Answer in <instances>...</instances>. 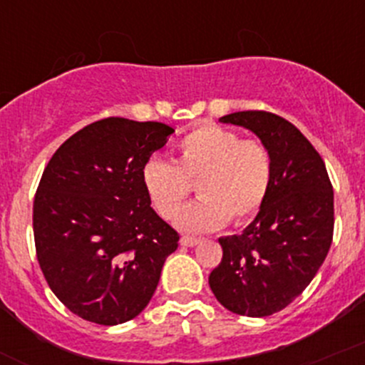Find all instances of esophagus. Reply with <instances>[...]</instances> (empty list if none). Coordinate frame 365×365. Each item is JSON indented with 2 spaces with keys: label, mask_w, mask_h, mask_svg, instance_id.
Masks as SVG:
<instances>
[{
  "label": "esophagus",
  "mask_w": 365,
  "mask_h": 365,
  "mask_svg": "<svg viewBox=\"0 0 365 365\" xmlns=\"http://www.w3.org/2000/svg\"><path fill=\"white\" fill-rule=\"evenodd\" d=\"M198 242H200V239H198V237H191V235H182V237H181L182 246L193 247V246H197Z\"/></svg>",
  "instance_id": "1"
}]
</instances>
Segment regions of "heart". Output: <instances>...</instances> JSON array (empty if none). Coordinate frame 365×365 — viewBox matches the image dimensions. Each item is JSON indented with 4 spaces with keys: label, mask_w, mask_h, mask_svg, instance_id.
<instances>
[{
    "label": "heart",
    "mask_w": 365,
    "mask_h": 365,
    "mask_svg": "<svg viewBox=\"0 0 365 365\" xmlns=\"http://www.w3.org/2000/svg\"><path fill=\"white\" fill-rule=\"evenodd\" d=\"M269 149L253 138H240L227 128L204 123L181 138L178 161L149 158L140 172L142 186L153 209L170 220L197 181L198 200L178 214L184 232H209L232 220L240 225L264 207L272 184Z\"/></svg>",
    "instance_id": "obj_1"
}]
</instances>
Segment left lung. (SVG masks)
<instances>
[{
  "label": "left lung",
  "instance_id": "left-lung-1",
  "mask_svg": "<svg viewBox=\"0 0 365 365\" xmlns=\"http://www.w3.org/2000/svg\"><path fill=\"white\" fill-rule=\"evenodd\" d=\"M220 121L253 131L272 156L274 174L257 217L240 235L220 239L223 258L210 272V290L232 313L269 317L306 290L329 253L332 184L317 149L287 119L244 110Z\"/></svg>",
  "mask_w": 365,
  "mask_h": 365
}]
</instances>
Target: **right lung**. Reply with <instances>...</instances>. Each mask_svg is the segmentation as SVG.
I'll return each mask as SVG.
<instances>
[{"label": "right lung", "mask_w": 365, "mask_h": 365, "mask_svg": "<svg viewBox=\"0 0 365 365\" xmlns=\"http://www.w3.org/2000/svg\"><path fill=\"white\" fill-rule=\"evenodd\" d=\"M174 128L105 118L45 167L35 202L36 258L54 295L77 317L118 325L144 311L179 234L151 207L140 172Z\"/></svg>", "instance_id": "obj_1"}]
</instances>
